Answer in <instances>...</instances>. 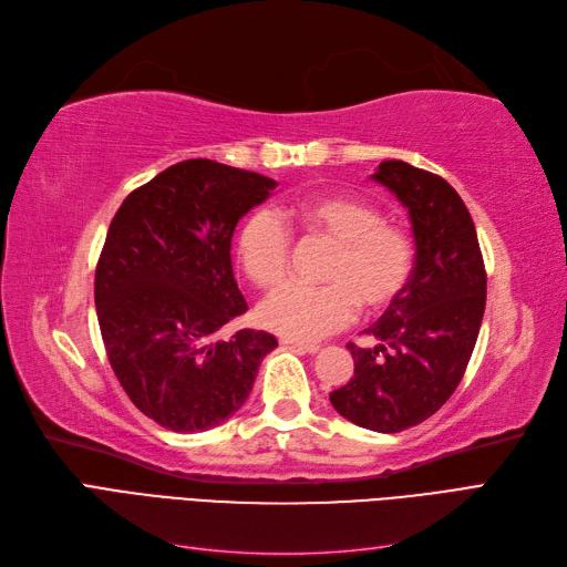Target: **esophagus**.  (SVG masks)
<instances>
[{
    "mask_svg": "<svg viewBox=\"0 0 567 567\" xmlns=\"http://www.w3.org/2000/svg\"><path fill=\"white\" fill-rule=\"evenodd\" d=\"M284 346H290V348H296V350H300V352H305V354H315V352H319V346L317 342H300V340H281Z\"/></svg>",
    "mask_w": 567,
    "mask_h": 567,
    "instance_id": "esophagus-1",
    "label": "esophagus"
}]
</instances>
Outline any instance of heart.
<instances>
[{"mask_svg": "<svg viewBox=\"0 0 567 567\" xmlns=\"http://www.w3.org/2000/svg\"><path fill=\"white\" fill-rule=\"evenodd\" d=\"M302 241L331 248L321 288H286L262 302L260 323L288 340H317L350 323L357 307L373 317L402 298L416 265L414 236L379 205L354 196H317L284 210ZM244 277L262 290L288 279L290 234L271 210L250 213L234 238Z\"/></svg>", "mask_w": 567, "mask_h": 567, "instance_id": "b5f03b06", "label": "heart"}]
</instances>
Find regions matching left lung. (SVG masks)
<instances>
[{"mask_svg": "<svg viewBox=\"0 0 567 567\" xmlns=\"http://www.w3.org/2000/svg\"><path fill=\"white\" fill-rule=\"evenodd\" d=\"M409 210L416 265L402 298L369 326L375 348L350 342L354 375L333 390V409L375 433L431 419L468 367L485 315L487 274L466 203L442 177L404 161L371 175Z\"/></svg>", "mask_w": 567, "mask_h": 567, "instance_id": "8db88e82", "label": "left lung"}]
</instances>
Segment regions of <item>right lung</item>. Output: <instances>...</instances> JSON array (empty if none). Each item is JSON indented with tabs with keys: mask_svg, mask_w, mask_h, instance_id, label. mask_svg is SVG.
<instances>
[{
	"mask_svg": "<svg viewBox=\"0 0 567 567\" xmlns=\"http://www.w3.org/2000/svg\"><path fill=\"white\" fill-rule=\"evenodd\" d=\"M277 182L194 158L163 169L120 205L94 279L109 362L132 404L175 433H200L244 406L265 331H219L248 305L231 269V236Z\"/></svg>",
	"mask_w": 567,
	"mask_h": 567,
	"instance_id": "obj_1",
	"label": "right lung"
}]
</instances>
